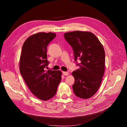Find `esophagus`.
Instances as JSON below:
<instances>
[{
	"label": "esophagus",
	"instance_id": "1",
	"mask_svg": "<svg viewBox=\"0 0 127 127\" xmlns=\"http://www.w3.org/2000/svg\"><path fill=\"white\" fill-rule=\"evenodd\" d=\"M63 75H64V76H67V75H68L69 73H68V72H67V71H63Z\"/></svg>",
	"mask_w": 127,
	"mask_h": 127
}]
</instances>
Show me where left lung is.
Masks as SVG:
<instances>
[{"label":"left lung","instance_id":"1","mask_svg":"<svg viewBox=\"0 0 127 127\" xmlns=\"http://www.w3.org/2000/svg\"><path fill=\"white\" fill-rule=\"evenodd\" d=\"M64 37L72 48L75 61L79 68L72 72L75 94L79 98L93 96L101 85L105 70V51L93 33L76 31L66 33ZM80 60L81 63H77Z\"/></svg>","mask_w":127,"mask_h":127}]
</instances>
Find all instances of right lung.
<instances>
[{
  "instance_id": "right-lung-1",
  "label": "right lung",
  "mask_w": 127,
  "mask_h": 127,
  "mask_svg": "<svg viewBox=\"0 0 127 127\" xmlns=\"http://www.w3.org/2000/svg\"><path fill=\"white\" fill-rule=\"evenodd\" d=\"M51 32L37 33L30 36L23 45L20 70L27 86L33 94L41 100L51 98L61 79L60 70H44L49 64L47 47L56 37Z\"/></svg>"
}]
</instances>
